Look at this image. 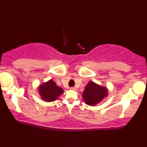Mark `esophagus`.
<instances>
[{"mask_svg": "<svg viewBox=\"0 0 147 147\" xmlns=\"http://www.w3.org/2000/svg\"><path fill=\"white\" fill-rule=\"evenodd\" d=\"M71 90H77V88H76V87H71Z\"/></svg>", "mask_w": 147, "mask_h": 147, "instance_id": "esophagus-1", "label": "esophagus"}]
</instances>
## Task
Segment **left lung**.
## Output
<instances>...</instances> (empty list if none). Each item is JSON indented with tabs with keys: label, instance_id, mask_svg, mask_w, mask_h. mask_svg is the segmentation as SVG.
Here are the masks:
<instances>
[{
	"label": "left lung",
	"instance_id": "8db88e82",
	"mask_svg": "<svg viewBox=\"0 0 147 147\" xmlns=\"http://www.w3.org/2000/svg\"><path fill=\"white\" fill-rule=\"evenodd\" d=\"M108 95V90L93 82H90L82 94L86 104L89 106H95L100 103Z\"/></svg>",
	"mask_w": 147,
	"mask_h": 147
}]
</instances>
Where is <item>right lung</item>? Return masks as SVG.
<instances>
[{
    "label": "right lung",
    "mask_w": 147,
    "mask_h": 147,
    "mask_svg": "<svg viewBox=\"0 0 147 147\" xmlns=\"http://www.w3.org/2000/svg\"><path fill=\"white\" fill-rule=\"evenodd\" d=\"M39 92L41 99L45 102H53L63 92L61 88L59 87L55 82L51 80L39 87Z\"/></svg>",
    "instance_id": "right-lung-1"
}]
</instances>
